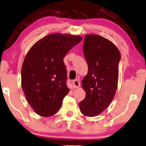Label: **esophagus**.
<instances>
[{
  "mask_svg": "<svg viewBox=\"0 0 146 146\" xmlns=\"http://www.w3.org/2000/svg\"><path fill=\"white\" fill-rule=\"evenodd\" d=\"M72 84H73V88H78L80 86V82H79V79H75V80H73Z\"/></svg>",
  "mask_w": 146,
  "mask_h": 146,
  "instance_id": "1",
  "label": "esophagus"
}]
</instances>
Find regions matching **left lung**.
Wrapping results in <instances>:
<instances>
[{
  "mask_svg": "<svg viewBox=\"0 0 146 146\" xmlns=\"http://www.w3.org/2000/svg\"><path fill=\"white\" fill-rule=\"evenodd\" d=\"M83 51L88 73L82 80L86 96L79 106L85 116L95 117L109 106L115 95L121 54L110 40L92 34L85 36Z\"/></svg>",
  "mask_w": 146,
  "mask_h": 146,
  "instance_id": "left-lung-1",
  "label": "left lung"
}]
</instances>
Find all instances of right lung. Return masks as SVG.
I'll return each instance as SVG.
<instances>
[{
    "label": "right lung",
    "instance_id": "right-lung-1",
    "mask_svg": "<svg viewBox=\"0 0 146 146\" xmlns=\"http://www.w3.org/2000/svg\"><path fill=\"white\" fill-rule=\"evenodd\" d=\"M79 36L54 34L31 48L21 69V86L27 102L38 115L56 114L68 94L67 69L63 58L82 41Z\"/></svg>",
    "mask_w": 146,
    "mask_h": 146
}]
</instances>
